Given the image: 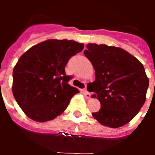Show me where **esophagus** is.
Listing matches in <instances>:
<instances>
[{"label":"esophagus","mask_w":155,"mask_h":155,"mask_svg":"<svg viewBox=\"0 0 155 155\" xmlns=\"http://www.w3.org/2000/svg\"><path fill=\"white\" fill-rule=\"evenodd\" d=\"M83 93H84V97H85L86 98H89L90 97H91V94L87 91V89H83Z\"/></svg>","instance_id":"obj_1"}]
</instances>
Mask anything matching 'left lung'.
Here are the masks:
<instances>
[{
  "mask_svg": "<svg viewBox=\"0 0 155 155\" xmlns=\"http://www.w3.org/2000/svg\"><path fill=\"white\" fill-rule=\"evenodd\" d=\"M84 55L95 71L91 91L101 108L92 116L103 126L118 128L136 116L146 100L148 88L143 64L121 48L89 43Z\"/></svg>",
  "mask_w": 155,
  "mask_h": 155,
  "instance_id": "obj_1",
  "label": "left lung"
}]
</instances>
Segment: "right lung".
<instances>
[{
  "mask_svg": "<svg viewBox=\"0 0 155 155\" xmlns=\"http://www.w3.org/2000/svg\"><path fill=\"white\" fill-rule=\"evenodd\" d=\"M84 44L68 39H49L32 46L13 70L12 92L28 117L37 122L55 119L79 91L68 84L72 77L65 66Z\"/></svg>",
  "mask_w": 155,
  "mask_h": 155,
  "instance_id": "add662e5",
  "label": "right lung"
}]
</instances>
